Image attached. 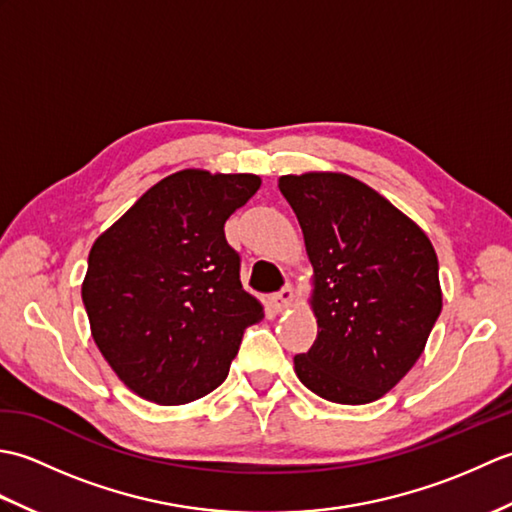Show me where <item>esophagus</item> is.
<instances>
[{
    "instance_id": "1",
    "label": "esophagus",
    "mask_w": 512,
    "mask_h": 512,
    "mask_svg": "<svg viewBox=\"0 0 512 512\" xmlns=\"http://www.w3.org/2000/svg\"><path fill=\"white\" fill-rule=\"evenodd\" d=\"M292 299H295V290L292 286H284L275 295H270V306H273L277 312L288 310L292 306Z\"/></svg>"
}]
</instances>
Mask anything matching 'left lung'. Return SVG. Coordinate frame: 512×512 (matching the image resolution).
I'll return each instance as SVG.
<instances>
[{
  "label": "left lung",
  "mask_w": 512,
  "mask_h": 512,
  "mask_svg": "<svg viewBox=\"0 0 512 512\" xmlns=\"http://www.w3.org/2000/svg\"><path fill=\"white\" fill-rule=\"evenodd\" d=\"M312 264L317 341L295 356L299 380L339 405L383 398L416 365L442 310L427 233L347 173L281 176Z\"/></svg>",
  "instance_id": "left-lung-1"
}]
</instances>
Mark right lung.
Listing matches in <instances>:
<instances>
[{
    "instance_id": "1",
    "label": "right lung",
    "mask_w": 512,
    "mask_h": 512,
    "mask_svg": "<svg viewBox=\"0 0 512 512\" xmlns=\"http://www.w3.org/2000/svg\"><path fill=\"white\" fill-rule=\"evenodd\" d=\"M259 184L253 173L182 169L96 237L81 286L92 339L140 398L206 396L224 383L244 330L264 319L224 235Z\"/></svg>"
}]
</instances>
